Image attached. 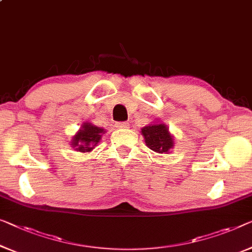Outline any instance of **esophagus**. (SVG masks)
Returning <instances> with one entry per match:
<instances>
[{
    "label": "esophagus",
    "instance_id": "esophagus-1",
    "mask_svg": "<svg viewBox=\"0 0 252 252\" xmlns=\"http://www.w3.org/2000/svg\"><path fill=\"white\" fill-rule=\"evenodd\" d=\"M130 126L129 122H119L116 123V127H119V129H127V127Z\"/></svg>",
    "mask_w": 252,
    "mask_h": 252
}]
</instances>
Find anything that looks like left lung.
I'll return each mask as SVG.
<instances>
[{"mask_svg": "<svg viewBox=\"0 0 252 252\" xmlns=\"http://www.w3.org/2000/svg\"><path fill=\"white\" fill-rule=\"evenodd\" d=\"M145 142L149 149L158 154H168L174 148V138L162 121L150 123L141 129Z\"/></svg>", "mask_w": 252, "mask_h": 252, "instance_id": "1", "label": "left lung"}]
</instances>
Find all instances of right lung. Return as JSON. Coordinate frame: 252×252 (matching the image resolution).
Masks as SVG:
<instances>
[{
	"label": "right lung",
	"instance_id": "1",
	"mask_svg": "<svg viewBox=\"0 0 252 252\" xmlns=\"http://www.w3.org/2000/svg\"><path fill=\"white\" fill-rule=\"evenodd\" d=\"M104 133H106V131L103 127L96 126L93 123L86 121L71 139V146L76 152L90 153L100 141Z\"/></svg>",
	"mask_w": 252,
	"mask_h": 252
}]
</instances>
